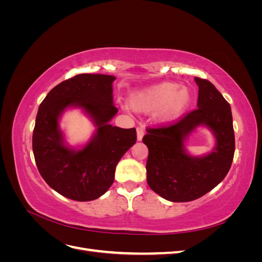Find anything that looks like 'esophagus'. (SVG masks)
<instances>
[{"instance_id":"esophagus-1","label":"esophagus","mask_w":262,"mask_h":262,"mask_svg":"<svg viewBox=\"0 0 262 262\" xmlns=\"http://www.w3.org/2000/svg\"><path fill=\"white\" fill-rule=\"evenodd\" d=\"M137 136H138V141H141L142 139H143V136H144V130L142 126H138L137 128Z\"/></svg>"}]
</instances>
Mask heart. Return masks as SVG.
Listing matches in <instances>:
<instances>
[{
	"label": "heart",
	"instance_id": "1",
	"mask_svg": "<svg viewBox=\"0 0 262 262\" xmlns=\"http://www.w3.org/2000/svg\"><path fill=\"white\" fill-rule=\"evenodd\" d=\"M173 82H165L150 86L131 95L130 105L139 112H153L160 109L158 117L163 121H172L178 118L191 100L186 87Z\"/></svg>",
	"mask_w": 262,
	"mask_h": 262
}]
</instances>
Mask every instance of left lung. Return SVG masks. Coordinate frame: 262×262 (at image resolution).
Here are the masks:
<instances>
[{
    "label": "left lung",
    "mask_w": 262,
    "mask_h": 262,
    "mask_svg": "<svg viewBox=\"0 0 262 262\" xmlns=\"http://www.w3.org/2000/svg\"><path fill=\"white\" fill-rule=\"evenodd\" d=\"M194 80L199 86L198 108L175 123L146 129L142 140L148 147L147 184L172 202L192 201L211 191L225 178L234 158L231 106L211 82ZM199 125L209 126L217 145L210 155L193 158L185 153L183 141Z\"/></svg>",
    "instance_id": "8db88e82"
}]
</instances>
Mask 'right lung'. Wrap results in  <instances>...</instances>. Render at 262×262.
Masks as SVG:
<instances>
[{"mask_svg":"<svg viewBox=\"0 0 262 262\" xmlns=\"http://www.w3.org/2000/svg\"><path fill=\"white\" fill-rule=\"evenodd\" d=\"M105 74H78L48 93L39 106L33 133L37 168L53 190L75 201H92L114 184L116 166L137 142L134 128L121 129L108 122L118 109L113 101V82ZM80 106L98 126L82 150L68 148L58 128L59 115L68 106Z\"/></svg>","mask_w":262,"mask_h":262,"instance_id":"add662e5","label":"right lung"}]
</instances>
